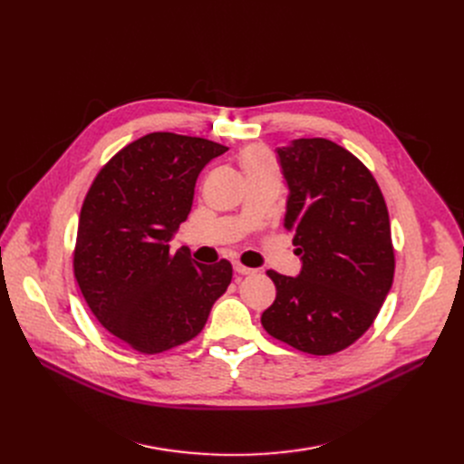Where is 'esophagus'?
Instances as JSON below:
<instances>
[{
	"mask_svg": "<svg viewBox=\"0 0 464 464\" xmlns=\"http://www.w3.org/2000/svg\"><path fill=\"white\" fill-rule=\"evenodd\" d=\"M233 269H235V273L240 275V276H246V275H254V273H256L254 269H250V266H245L242 263H235Z\"/></svg>",
	"mask_w": 464,
	"mask_h": 464,
	"instance_id": "1",
	"label": "esophagus"
}]
</instances>
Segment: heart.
Masks as SVG:
<instances>
[{
  "mask_svg": "<svg viewBox=\"0 0 464 464\" xmlns=\"http://www.w3.org/2000/svg\"><path fill=\"white\" fill-rule=\"evenodd\" d=\"M242 169H245L248 180H280L278 165L271 152L263 149V146H248V149L240 156Z\"/></svg>",
  "mask_w": 464,
  "mask_h": 464,
  "instance_id": "1",
  "label": "heart"
}]
</instances>
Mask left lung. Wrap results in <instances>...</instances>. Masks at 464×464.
<instances>
[{"instance_id":"1","label":"left lung","mask_w":464,"mask_h":464,"mask_svg":"<svg viewBox=\"0 0 464 464\" xmlns=\"http://www.w3.org/2000/svg\"><path fill=\"white\" fill-rule=\"evenodd\" d=\"M289 189L284 227L294 233L299 276L266 271L276 299L261 325L312 355L352 346L392 289L395 252L380 186L352 152L327 139L276 149Z\"/></svg>"}]
</instances>
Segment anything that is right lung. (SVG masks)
Instances as JSON below:
<instances>
[{
  "mask_svg": "<svg viewBox=\"0 0 464 464\" xmlns=\"http://www.w3.org/2000/svg\"><path fill=\"white\" fill-rule=\"evenodd\" d=\"M226 150L201 137L149 133L112 156L86 193L72 256L77 284L97 322L140 353L198 336L231 284L227 259L199 265L169 246L203 167Z\"/></svg>",
  "mask_w": 464,
  "mask_h": 464,
  "instance_id": "add662e5",
  "label": "right lung"
}]
</instances>
